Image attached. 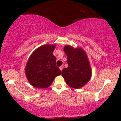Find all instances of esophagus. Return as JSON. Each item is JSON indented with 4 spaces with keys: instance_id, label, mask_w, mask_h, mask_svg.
Returning a JSON list of instances; mask_svg holds the SVG:
<instances>
[{
    "instance_id": "obj_1",
    "label": "esophagus",
    "mask_w": 121,
    "mask_h": 121,
    "mask_svg": "<svg viewBox=\"0 0 121 121\" xmlns=\"http://www.w3.org/2000/svg\"><path fill=\"white\" fill-rule=\"evenodd\" d=\"M63 68H64V66H63V65H62V66H61L60 67V70H61V71L62 70V69H63Z\"/></svg>"
}]
</instances>
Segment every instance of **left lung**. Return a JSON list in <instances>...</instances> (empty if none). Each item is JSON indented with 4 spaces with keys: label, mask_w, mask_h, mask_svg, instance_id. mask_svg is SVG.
<instances>
[{
    "label": "left lung",
    "mask_w": 121,
    "mask_h": 121,
    "mask_svg": "<svg viewBox=\"0 0 121 121\" xmlns=\"http://www.w3.org/2000/svg\"><path fill=\"white\" fill-rule=\"evenodd\" d=\"M64 51L67 56L68 67L62 70L66 83L73 88H80L91 79V72L86 54L81 48L66 45Z\"/></svg>",
    "instance_id": "1"
}]
</instances>
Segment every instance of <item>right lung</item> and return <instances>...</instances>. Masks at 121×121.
Returning a JSON list of instances; mask_svg holds the SVG:
<instances>
[{
  "mask_svg": "<svg viewBox=\"0 0 121 121\" xmlns=\"http://www.w3.org/2000/svg\"><path fill=\"white\" fill-rule=\"evenodd\" d=\"M55 47V45H42L29 59L25 71L28 80L34 87H49L55 77L61 74L56 66V58L53 55Z\"/></svg>",
  "mask_w": 121,
  "mask_h": 121,
  "instance_id": "obj_1",
  "label": "right lung"
}]
</instances>
